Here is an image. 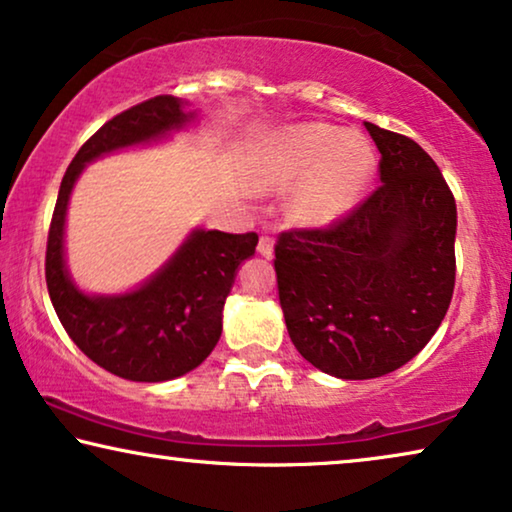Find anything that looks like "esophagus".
<instances>
[{
	"label": "esophagus",
	"instance_id": "1",
	"mask_svg": "<svg viewBox=\"0 0 512 512\" xmlns=\"http://www.w3.org/2000/svg\"><path fill=\"white\" fill-rule=\"evenodd\" d=\"M257 253H259V255H264V257H273V239H271L269 234H262V236H259Z\"/></svg>",
	"mask_w": 512,
	"mask_h": 512
}]
</instances>
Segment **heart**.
Here are the masks:
<instances>
[{
	"label": "heart",
	"instance_id": "1",
	"mask_svg": "<svg viewBox=\"0 0 512 512\" xmlns=\"http://www.w3.org/2000/svg\"><path fill=\"white\" fill-rule=\"evenodd\" d=\"M375 172V154L361 135L329 124H301L276 135L259 158L255 179L262 188L285 190L294 223L324 227L361 200Z\"/></svg>",
	"mask_w": 512,
	"mask_h": 512
}]
</instances>
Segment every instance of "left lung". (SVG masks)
Here are the masks:
<instances>
[{"label":"left lung","instance_id":"8db88e82","mask_svg":"<svg viewBox=\"0 0 512 512\" xmlns=\"http://www.w3.org/2000/svg\"><path fill=\"white\" fill-rule=\"evenodd\" d=\"M365 128L379 186L326 227L276 241L278 299L299 354L326 375L372 379L430 342L455 289V197L407 135Z\"/></svg>","mask_w":512,"mask_h":512}]
</instances>
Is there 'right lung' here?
<instances>
[{"label": "right lung", "instance_id": "add662e5", "mask_svg": "<svg viewBox=\"0 0 512 512\" xmlns=\"http://www.w3.org/2000/svg\"><path fill=\"white\" fill-rule=\"evenodd\" d=\"M193 112L154 96L103 124L61 179L45 250V282L68 338L91 361L131 381H167L197 368L223 331V305L236 269L255 253L257 234L197 230L147 285L124 296H85L64 266V218L71 188L89 160L181 128Z\"/></svg>", "mask_w": 512, "mask_h": 512}]
</instances>
